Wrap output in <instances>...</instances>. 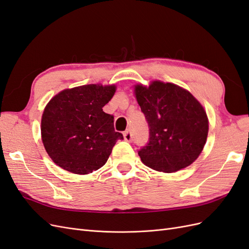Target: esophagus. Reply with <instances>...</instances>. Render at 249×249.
<instances>
[{
    "label": "esophagus",
    "instance_id": "esophagus-1",
    "mask_svg": "<svg viewBox=\"0 0 249 249\" xmlns=\"http://www.w3.org/2000/svg\"><path fill=\"white\" fill-rule=\"evenodd\" d=\"M124 140L127 141V142H131V141L133 140V135H132V133H131L130 130H127V131H125V132L124 133Z\"/></svg>",
    "mask_w": 249,
    "mask_h": 249
}]
</instances>
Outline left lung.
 Masks as SVG:
<instances>
[{"label": "left lung", "mask_w": 249, "mask_h": 249, "mask_svg": "<svg viewBox=\"0 0 249 249\" xmlns=\"http://www.w3.org/2000/svg\"><path fill=\"white\" fill-rule=\"evenodd\" d=\"M134 93L149 127V142L138 152L142 163L166 173L191 165L209 133L202 105L187 89L159 80L134 85Z\"/></svg>", "instance_id": "8db88e82"}]
</instances>
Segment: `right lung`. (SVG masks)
I'll use <instances>...</instances> for the list:
<instances>
[{
	"instance_id": "1",
	"label": "right lung",
	"mask_w": 249,
	"mask_h": 249,
	"mask_svg": "<svg viewBox=\"0 0 249 249\" xmlns=\"http://www.w3.org/2000/svg\"><path fill=\"white\" fill-rule=\"evenodd\" d=\"M116 85L88 84L53 96L41 116V140L57 166L88 175L106 164L123 134L114 131L113 116L103 111Z\"/></svg>"
}]
</instances>
